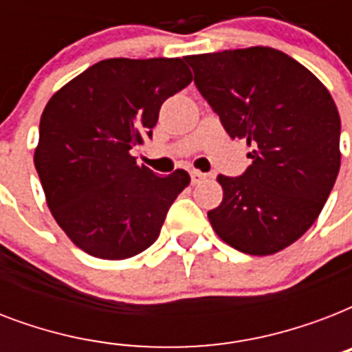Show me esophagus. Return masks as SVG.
<instances>
[{
  "mask_svg": "<svg viewBox=\"0 0 352 352\" xmlns=\"http://www.w3.org/2000/svg\"><path fill=\"white\" fill-rule=\"evenodd\" d=\"M190 177H192V184H199V182H203L206 179V173L203 171H197V170H192L190 171Z\"/></svg>",
  "mask_w": 352,
  "mask_h": 352,
  "instance_id": "1",
  "label": "esophagus"
}]
</instances>
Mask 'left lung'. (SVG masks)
I'll return each mask as SVG.
<instances>
[{
  "label": "left lung",
  "mask_w": 352,
  "mask_h": 352,
  "mask_svg": "<svg viewBox=\"0 0 352 352\" xmlns=\"http://www.w3.org/2000/svg\"><path fill=\"white\" fill-rule=\"evenodd\" d=\"M184 60L226 133L252 146L243 175L217 177L223 203L208 212L212 228L250 256L283 250L314 225L338 177L342 124L333 96L270 47Z\"/></svg>",
  "instance_id": "obj_1"
}]
</instances>
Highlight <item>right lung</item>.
Returning a JSON list of instances; mask_svg holds the SVG:
<instances>
[{"mask_svg":"<svg viewBox=\"0 0 352 352\" xmlns=\"http://www.w3.org/2000/svg\"><path fill=\"white\" fill-rule=\"evenodd\" d=\"M190 82L181 58H109L49 100L34 166L52 217L78 248L127 259L157 241L190 175H157L129 151L151 138L160 106Z\"/></svg>","mask_w":352,"mask_h":352,"instance_id":"add662e5","label":"right lung"}]
</instances>
